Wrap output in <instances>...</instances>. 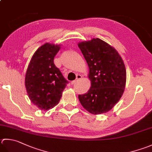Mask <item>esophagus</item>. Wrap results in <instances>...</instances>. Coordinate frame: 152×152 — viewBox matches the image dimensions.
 Listing matches in <instances>:
<instances>
[{
	"label": "esophagus",
	"mask_w": 152,
	"mask_h": 152,
	"mask_svg": "<svg viewBox=\"0 0 152 152\" xmlns=\"http://www.w3.org/2000/svg\"><path fill=\"white\" fill-rule=\"evenodd\" d=\"M81 78H82V76L80 75V74H78V75L76 76V80H74V81H72V82H71V84H72V85H73V84H76V82H77V81H78V80H80Z\"/></svg>",
	"instance_id": "1"
}]
</instances>
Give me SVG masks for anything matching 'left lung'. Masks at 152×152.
<instances>
[{"label": "left lung", "instance_id": "obj_1", "mask_svg": "<svg viewBox=\"0 0 152 152\" xmlns=\"http://www.w3.org/2000/svg\"><path fill=\"white\" fill-rule=\"evenodd\" d=\"M89 67L91 88L79 95L83 107L91 114L105 113L123 96L126 72L123 60L114 47L99 38L78 44Z\"/></svg>", "mask_w": 152, "mask_h": 152}]
</instances>
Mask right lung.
Segmentation results:
<instances>
[{"instance_id": "right-lung-1", "label": "right lung", "mask_w": 152, "mask_h": 152, "mask_svg": "<svg viewBox=\"0 0 152 152\" xmlns=\"http://www.w3.org/2000/svg\"><path fill=\"white\" fill-rule=\"evenodd\" d=\"M61 47L45 43L33 55L27 68L25 86L31 102L41 110L57 105L68 81L54 64Z\"/></svg>"}]
</instances>
